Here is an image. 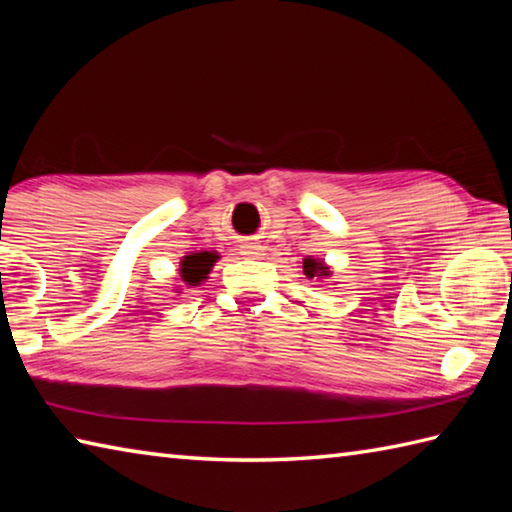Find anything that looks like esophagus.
I'll return each instance as SVG.
<instances>
[{
	"mask_svg": "<svg viewBox=\"0 0 512 512\" xmlns=\"http://www.w3.org/2000/svg\"><path fill=\"white\" fill-rule=\"evenodd\" d=\"M242 255H246V257H250V259H257L259 255H262V246H257V244H244V246H242Z\"/></svg>",
	"mask_w": 512,
	"mask_h": 512,
	"instance_id": "34e87169",
	"label": "esophagus"
}]
</instances>
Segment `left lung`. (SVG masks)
<instances>
[{
    "mask_svg": "<svg viewBox=\"0 0 512 512\" xmlns=\"http://www.w3.org/2000/svg\"><path fill=\"white\" fill-rule=\"evenodd\" d=\"M302 268H304V275H306L308 279H313V277H328V275H330L328 266H326L324 262H319V259H315V257H306Z\"/></svg>",
    "mask_w": 512,
    "mask_h": 512,
    "instance_id": "1",
    "label": "left lung"
}]
</instances>
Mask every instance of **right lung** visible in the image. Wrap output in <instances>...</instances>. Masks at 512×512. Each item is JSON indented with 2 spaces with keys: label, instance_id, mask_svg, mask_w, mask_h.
<instances>
[{
  "label": "right lung",
  "instance_id": "1",
  "mask_svg": "<svg viewBox=\"0 0 512 512\" xmlns=\"http://www.w3.org/2000/svg\"><path fill=\"white\" fill-rule=\"evenodd\" d=\"M217 262V255L215 253H193V255H186L182 259V268H179V277H182V282L188 286H197L202 284L206 275L210 273V268L215 266Z\"/></svg>",
  "mask_w": 512,
  "mask_h": 512
}]
</instances>
